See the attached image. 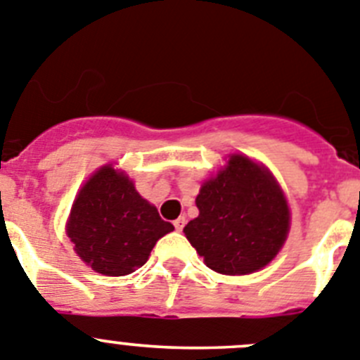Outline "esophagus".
<instances>
[{
  "mask_svg": "<svg viewBox=\"0 0 360 360\" xmlns=\"http://www.w3.org/2000/svg\"><path fill=\"white\" fill-rule=\"evenodd\" d=\"M184 224H186V219H184V217H179V219L174 220V228H176L177 231H183Z\"/></svg>",
  "mask_w": 360,
  "mask_h": 360,
  "instance_id": "obj_1",
  "label": "esophagus"
}]
</instances>
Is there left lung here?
<instances>
[{
  "label": "left lung",
  "mask_w": 360,
  "mask_h": 360,
  "mask_svg": "<svg viewBox=\"0 0 360 360\" xmlns=\"http://www.w3.org/2000/svg\"><path fill=\"white\" fill-rule=\"evenodd\" d=\"M199 217L184 235L215 273L240 276L260 271L287 240L290 212L283 190L264 165L231 154L206 179L195 199Z\"/></svg>",
  "instance_id": "8db88e82"
}]
</instances>
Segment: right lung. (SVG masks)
Instances as JSON below:
<instances>
[{
	"label": "right lung",
	"instance_id": "obj_1",
	"mask_svg": "<svg viewBox=\"0 0 360 360\" xmlns=\"http://www.w3.org/2000/svg\"><path fill=\"white\" fill-rule=\"evenodd\" d=\"M172 229L112 165L98 168L80 188L66 224L77 255L103 276L134 273Z\"/></svg>",
	"mask_w": 360,
	"mask_h": 360
}]
</instances>
